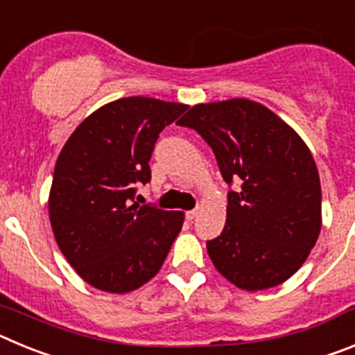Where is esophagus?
I'll use <instances>...</instances> for the list:
<instances>
[{
    "label": "esophagus",
    "mask_w": 355,
    "mask_h": 355,
    "mask_svg": "<svg viewBox=\"0 0 355 355\" xmlns=\"http://www.w3.org/2000/svg\"><path fill=\"white\" fill-rule=\"evenodd\" d=\"M197 213H199V209H190V211H187V213H184V215H187V218H188V220H193V218H196V216H197Z\"/></svg>",
    "instance_id": "esophagus-1"
}]
</instances>
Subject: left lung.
Returning <instances> with one entry per match:
<instances>
[{
    "label": "left lung",
    "mask_w": 355,
    "mask_h": 355,
    "mask_svg": "<svg viewBox=\"0 0 355 355\" xmlns=\"http://www.w3.org/2000/svg\"><path fill=\"white\" fill-rule=\"evenodd\" d=\"M211 147L229 187L227 220L206 241L213 265L241 290L277 286L299 270L322 225V188L311 153L259 103L229 99L190 108L178 122Z\"/></svg>",
    "instance_id": "obj_1"
}]
</instances>
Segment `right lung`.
Here are the masks:
<instances>
[{"label":"right lung","instance_id":"1","mask_svg":"<svg viewBox=\"0 0 355 355\" xmlns=\"http://www.w3.org/2000/svg\"><path fill=\"white\" fill-rule=\"evenodd\" d=\"M187 105L124 97L85 119L56 159L49 193L55 240L94 288L126 293L155 277L183 225V213L135 200L150 181L149 159Z\"/></svg>","mask_w":355,"mask_h":355}]
</instances>
